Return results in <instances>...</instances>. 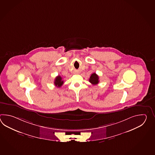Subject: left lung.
I'll return each instance as SVG.
<instances>
[{
	"instance_id": "obj_1",
	"label": "left lung",
	"mask_w": 155,
	"mask_h": 155,
	"mask_svg": "<svg viewBox=\"0 0 155 155\" xmlns=\"http://www.w3.org/2000/svg\"><path fill=\"white\" fill-rule=\"evenodd\" d=\"M99 79L98 75L96 73H93L89 79V82L93 85H96L99 82Z\"/></svg>"
}]
</instances>
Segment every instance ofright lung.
I'll use <instances>...</instances> for the list:
<instances>
[{
  "label": "right lung",
  "instance_id": "obj_1",
  "mask_svg": "<svg viewBox=\"0 0 155 155\" xmlns=\"http://www.w3.org/2000/svg\"><path fill=\"white\" fill-rule=\"evenodd\" d=\"M63 84H64V81L62 80V78L60 75L56 76V78L54 80L55 85L57 86L58 87H60L61 86L63 85Z\"/></svg>",
  "mask_w": 155,
  "mask_h": 155
}]
</instances>
